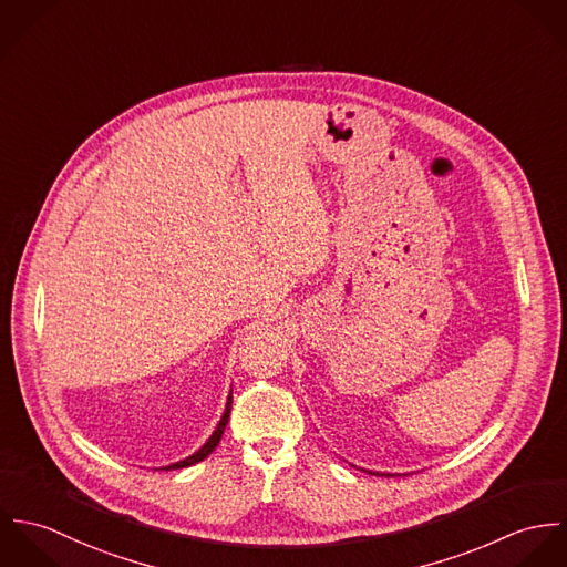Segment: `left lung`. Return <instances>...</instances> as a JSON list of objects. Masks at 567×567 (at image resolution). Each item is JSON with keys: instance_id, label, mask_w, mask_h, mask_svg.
Masks as SVG:
<instances>
[{"instance_id": "8db88e82", "label": "left lung", "mask_w": 567, "mask_h": 567, "mask_svg": "<svg viewBox=\"0 0 567 567\" xmlns=\"http://www.w3.org/2000/svg\"><path fill=\"white\" fill-rule=\"evenodd\" d=\"M362 472H367V474H375V476H393V474H382V472H371V470H362Z\"/></svg>"}]
</instances>
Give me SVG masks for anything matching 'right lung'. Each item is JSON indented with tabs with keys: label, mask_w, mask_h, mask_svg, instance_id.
Wrapping results in <instances>:
<instances>
[{
	"label": "right lung",
	"mask_w": 567,
	"mask_h": 567,
	"mask_svg": "<svg viewBox=\"0 0 567 567\" xmlns=\"http://www.w3.org/2000/svg\"><path fill=\"white\" fill-rule=\"evenodd\" d=\"M231 393H229V398H227V405H225V412H223V416H220V421H218V425H216V430L212 432V436L203 443V447H198L194 454H189L187 458H183V461H178V463H172V465H165L162 470H181V467H189V465H194V463H198V461H203V458H207L214 450H216V445L220 443V436H223V432H225V427H227V423H229V414H231Z\"/></svg>",
	"instance_id": "right-lung-1"
}]
</instances>
